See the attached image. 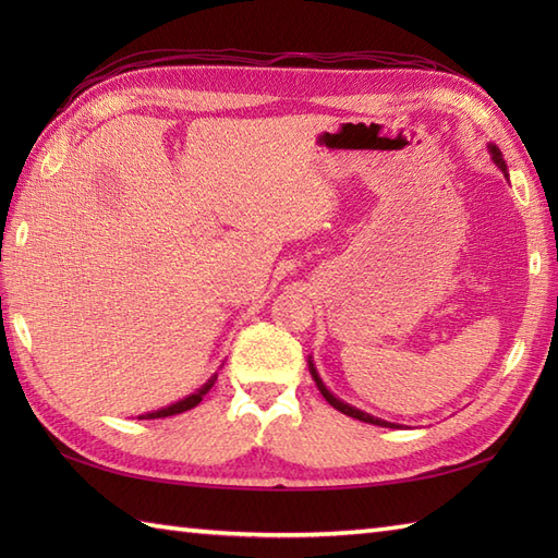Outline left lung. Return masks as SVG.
Masks as SVG:
<instances>
[{
    "instance_id": "obj_1",
    "label": "left lung",
    "mask_w": 558,
    "mask_h": 558,
    "mask_svg": "<svg viewBox=\"0 0 558 558\" xmlns=\"http://www.w3.org/2000/svg\"><path fill=\"white\" fill-rule=\"evenodd\" d=\"M489 153H492V160L496 162V168H499L501 172H504V177L508 180V168H506V160H504V156H501V150L496 148L494 144H489ZM310 372H312V378L316 381V386H318V390H322V396L330 402V405H333L338 412H342V414H348V417H354V420H360V422H366V424H376V426H390V429H400V424H396V422H386V420H378V417H374V414H369V412H362V410H357V408H352L350 402H345V400H340V398H336L333 393H330V390L326 388V384H324V378L318 376V372H316V364H314V360H312V354H310Z\"/></svg>"
}]
</instances>
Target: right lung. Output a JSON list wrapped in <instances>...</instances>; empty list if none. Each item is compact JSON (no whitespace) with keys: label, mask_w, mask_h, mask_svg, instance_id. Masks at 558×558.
<instances>
[{"label":"right lung","mask_w":558,"mask_h":558,"mask_svg":"<svg viewBox=\"0 0 558 558\" xmlns=\"http://www.w3.org/2000/svg\"><path fill=\"white\" fill-rule=\"evenodd\" d=\"M216 378H218V374H213L208 381L201 386L196 393H192V396H186V398H182V400H177V402H172V405H168V408H160V410H156V412H146V414H141L138 420H158V417H170V414H180V412H186V410H192V408H196L201 400H204V396L208 393V390L213 388V384H216Z\"/></svg>","instance_id":"1"}]
</instances>
